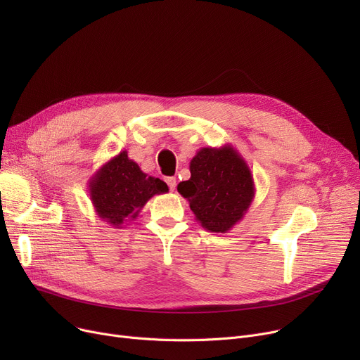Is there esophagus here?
Wrapping results in <instances>:
<instances>
[{"instance_id": "obj_1", "label": "esophagus", "mask_w": 360, "mask_h": 360, "mask_svg": "<svg viewBox=\"0 0 360 360\" xmlns=\"http://www.w3.org/2000/svg\"><path fill=\"white\" fill-rule=\"evenodd\" d=\"M166 182H167V185H169V188H170V191H175V188H176V178H166Z\"/></svg>"}]
</instances>
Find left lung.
I'll return each mask as SVG.
<instances>
[{
  "instance_id": "obj_1",
  "label": "left lung",
  "mask_w": 360,
  "mask_h": 360,
  "mask_svg": "<svg viewBox=\"0 0 360 360\" xmlns=\"http://www.w3.org/2000/svg\"><path fill=\"white\" fill-rule=\"evenodd\" d=\"M191 178L178 185L205 231L226 233L247 214L255 197L251 169L232 144L201 147L190 162Z\"/></svg>"
}]
</instances>
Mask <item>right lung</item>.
Instances as JSON below:
<instances>
[{"label":"right lung","instance_id":"obj_1","mask_svg":"<svg viewBox=\"0 0 360 360\" xmlns=\"http://www.w3.org/2000/svg\"><path fill=\"white\" fill-rule=\"evenodd\" d=\"M169 191L159 178L148 176L124 150L89 179V195L96 214L117 229L139 217L146 202Z\"/></svg>","mask_w":360,"mask_h":360}]
</instances>
